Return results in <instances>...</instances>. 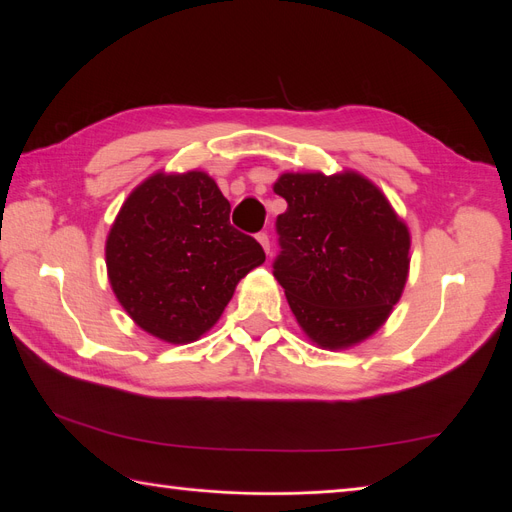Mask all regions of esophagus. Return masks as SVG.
<instances>
[{"label": "esophagus", "mask_w": 512, "mask_h": 512, "mask_svg": "<svg viewBox=\"0 0 512 512\" xmlns=\"http://www.w3.org/2000/svg\"><path fill=\"white\" fill-rule=\"evenodd\" d=\"M256 239L260 241V245H262V248H264V252L271 254V241H269V235L262 231V233H258V235H256Z\"/></svg>", "instance_id": "1"}]
</instances>
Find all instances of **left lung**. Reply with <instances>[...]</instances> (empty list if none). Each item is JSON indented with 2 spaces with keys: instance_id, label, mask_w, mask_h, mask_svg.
<instances>
[{
  "instance_id": "obj_1",
  "label": "left lung",
  "mask_w": 512,
  "mask_h": 512,
  "mask_svg": "<svg viewBox=\"0 0 512 512\" xmlns=\"http://www.w3.org/2000/svg\"><path fill=\"white\" fill-rule=\"evenodd\" d=\"M273 275L302 330L325 349L361 342L391 315L410 269V233L355 172L283 174Z\"/></svg>"
}]
</instances>
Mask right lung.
I'll list each match as a JSON object with an SVG mask.
<instances>
[{
    "mask_svg": "<svg viewBox=\"0 0 512 512\" xmlns=\"http://www.w3.org/2000/svg\"><path fill=\"white\" fill-rule=\"evenodd\" d=\"M229 214L203 172L155 174L128 197L107 239V269L142 330L174 344L197 340L264 262L262 245L231 227Z\"/></svg>",
    "mask_w": 512,
    "mask_h": 512,
    "instance_id": "right-lung-1",
    "label": "right lung"
}]
</instances>
